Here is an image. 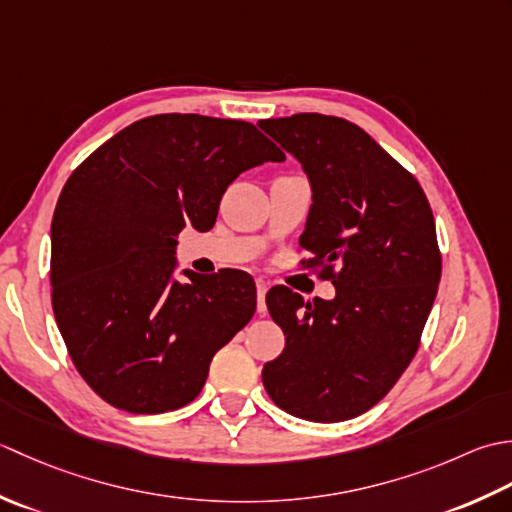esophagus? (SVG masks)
Instances as JSON below:
<instances>
[{"label":"esophagus","mask_w":512,"mask_h":512,"mask_svg":"<svg viewBox=\"0 0 512 512\" xmlns=\"http://www.w3.org/2000/svg\"><path fill=\"white\" fill-rule=\"evenodd\" d=\"M269 285L265 283L263 278L256 280V294H258V314H265L267 307H265V294H267Z\"/></svg>","instance_id":"esophagus-1"}]
</instances>
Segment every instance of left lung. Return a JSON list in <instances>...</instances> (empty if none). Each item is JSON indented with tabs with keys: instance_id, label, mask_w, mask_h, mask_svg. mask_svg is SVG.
I'll return each instance as SVG.
<instances>
[{
	"instance_id": "1",
	"label": "left lung",
	"mask_w": 512,
	"mask_h": 512,
	"mask_svg": "<svg viewBox=\"0 0 512 512\" xmlns=\"http://www.w3.org/2000/svg\"><path fill=\"white\" fill-rule=\"evenodd\" d=\"M305 170L311 207L300 247L331 278V300L267 291L285 349L263 367L280 409L342 422L378 404L409 367L442 276L420 183L356 123L302 112L260 121Z\"/></svg>"
}]
</instances>
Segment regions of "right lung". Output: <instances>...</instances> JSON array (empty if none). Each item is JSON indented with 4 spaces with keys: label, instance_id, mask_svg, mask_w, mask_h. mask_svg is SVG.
Masks as SVG:
<instances>
[{
    "label": "right lung",
    "instance_id": "add662e5",
    "mask_svg": "<svg viewBox=\"0 0 512 512\" xmlns=\"http://www.w3.org/2000/svg\"><path fill=\"white\" fill-rule=\"evenodd\" d=\"M285 154L254 123L154 114L70 174L52 216V309L72 362L128 413L190 404L214 353L256 311L241 269L174 276L176 236L207 232L238 174Z\"/></svg>",
    "mask_w": 512,
    "mask_h": 512
}]
</instances>
